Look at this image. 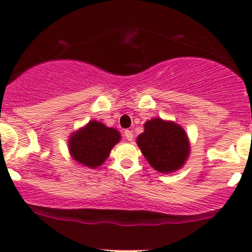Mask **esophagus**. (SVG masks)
<instances>
[{
  "mask_svg": "<svg viewBox=\"0 0 252 252\" xmlns=\"http://www.w3.org/2000/svg\"><path fill=\"white\" fill-rule=\"evenodd\" d=\"M124 136H126V139L128 141H132V139H134V135H132V131L130 130L124 131Z\"/></svg>",
  "mask_w": 252,
  "mask_h": 252,
  "instance_id": "esophagus-1",
  "label": "esophagus"
}]
</instances>
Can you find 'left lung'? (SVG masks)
I'll use <instances>...</instances> for the list:
<instances>
[{
  "instance_id": "left-lung-1",
  "label": "left lung",
  "mask_w": 252,
  "mask_h": 252,
  "mask_svg": "<svg viewBox=\"0 0 252 252\" xmlns=\"http://www.w3.org/2000/svg\"><path fill=\"white\" fill-rule=\"evenodd\" d=\"M137 145L149 164L159 172H173L184 165L190 147L182 126L173 122L154 118L146 122Z\"/></svg>"
}]
</instances>
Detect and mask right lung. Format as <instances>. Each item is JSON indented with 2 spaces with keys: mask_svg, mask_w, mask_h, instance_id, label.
Returning a JSON list of instances; mask_svg holds the SVG:
<instances>
[{
  "mask_svg": "<svg viewBox=\"0 0 252 252\" xmlns=\"http://www.w3.org/2000/svg\"><path fill=\"white\" fill-rule=\"evenodd\" d=\"M120 139L121 135L116 129L92 121L84 129L71 135L69 151L77 162L87 167H96L106 160Z\"/></svg>",
  "mask_w": 252,
  "mask_h": 252,
  "instance_id": "obj_1",
  "label": "right lung"
}]
</instances>
